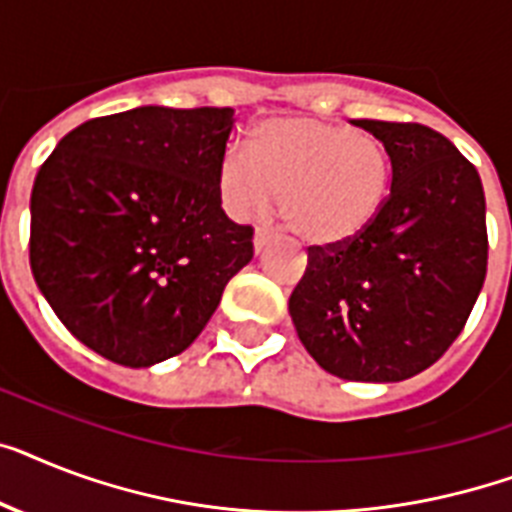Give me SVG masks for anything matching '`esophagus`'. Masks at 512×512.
Here are the masks:
<instances>
[{"mask_svg":"<svg viewBox=\"0 0 512 512\" xmlns=\"http://www.w3.org/2000/svg\"><path fill=\"white\" fill-rule=\"evenodd\" d=\"M252 244H255V255H260L263 249H268V244H270V231H265V228H257V231H255V239H252Z\"/></svg>","mask_w":512,"mask_h":512,"instance_id":"obj_1","label":"esophagus"}]
</instances>
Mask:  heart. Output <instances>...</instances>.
<instances>
[{
	"label": "heart",
	"mask_w": 512,
	"mask_h": 512,
	"mask_svg": "<svg viewBox=\"0 0 512 512\" xmlns=\"http://www.w3.org/2000/svg\"><path fill=\"white\" fill-rule=\"evenodd\" d=\"M392 162L376 136L313 118H273L255 128L247 155L231 149L218 170L220 197L236 218L278 199L284 226L310 244H342L371 226Z\"/></svg>",
	"instance_id": "obj_1"
}]
</instances>
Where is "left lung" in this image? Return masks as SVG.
<instances>
[{"label": "left lung", "instance_id": "8db88e82", "mask_svg": "<svg viewBox=\"0 0 512 512\" xmlns=\"http://www.w3.org/2000/svg\"><path fill=\"white\" fill-rule=\"evenodd\" d=\"M392 160V189L371 226L310 247L289 297L299 342L347 381H405L463 331L486 276V202L479 170L421 123L352 120Z\"/></svg>", "mask_w": 512, "mask_h": 512}]
</instances>
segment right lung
<instances>
[{
    "label": "right lung",
    "instance_id": "obj_1",
    "mask_svg": "<svg viewBox=\"0 0 512 512\" xmlns=\"http://www.w3.org/2000/svg\"><path fill=\"white\" fill-rule=\"evenodd\" d=\"M231 107H134L86 120L33 181L31 270L89 350L149 368L189 347L252 260L220 207Z\"/></svg>",
    "mask_w": 512,
    "mask_h": 512
}]
</instances>
